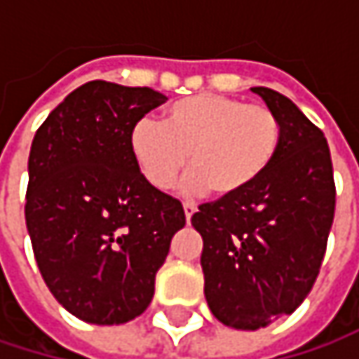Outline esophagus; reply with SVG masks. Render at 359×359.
I'll return each instance as SVG.
<instances>
[{"label":"esophagus","mask_w":359,"mask_h":359,"mask_svg":"<svg viewBox=\"0 0 359 359\" xmlns=\"http://www.w3.org/2000/svg\"><path fill=\"white\" fill-rule=\"evenodd\" d=\"M182 208H184V216H187V222L191 220V216L197 212V208H195V203H189V201H184L182 203Z\"/></svg>","instance_id":"esophagus-1"}]
</instances>
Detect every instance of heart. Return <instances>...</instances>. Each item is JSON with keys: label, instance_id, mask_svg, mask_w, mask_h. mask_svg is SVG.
I'll return each mask as SVG.
<instances>
[{"label": "heart", "instance_id": "obj_1", "mask_svg": "<svg viewBox=\"0 0 359 359\" xmlns=\"http://www.w3.org/2000/svg\"><path fill=\"white\" fill-rule=\"evenodd\" d=\"M280 122L262 104L201 93L164 109L162 124L139 120L128 137L130 156L154 189H170L187 166L191 187L216 199L245 193L272 166Z\"/></svg>", "mask_w": 359, "mask_h": 359}]
</instances>
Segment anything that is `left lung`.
<instances>
[{
  "mask_svg": "<svg viewBox=\"0 0 359 359\" xmlns=\"http://www.w3.org/2000/svg\"><path fill=\"white\" fill-rule=\"evenodd\" d=\"M280 122L272 166L245 193L201 203L205 302L226 326L255 330L293 314L312 291L334 218L328 143L289 97L253 87Z\"/></svg>",
  "mask_w": 359,
  "mask_h": 359,
  "instance_id": "obj_1",
  "label": "left lung"
}]
</instances>
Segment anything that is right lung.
<instances>
[{"mask_svg": "<svg viewBox=\"0 0 359 359\" xmlns=\"http://www.w3.org/2000/svg\"><path fill=\"white\" fill-rule=\"evenodd\" d=\"M164 102L149 87L91 81L35 133L27 229L45 285L85 323L141 316L184 226L179 199L141 177L128 147L133 126Z\"/></svg>", "mask_w": 359, "mask_h": 359, "instance_id": "add662e5", "label": "right lung"}]
</instances>
